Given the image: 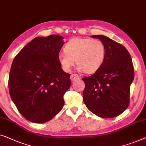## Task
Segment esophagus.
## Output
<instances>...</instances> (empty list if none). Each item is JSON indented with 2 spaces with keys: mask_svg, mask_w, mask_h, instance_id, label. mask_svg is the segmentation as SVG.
I'll return each mask as SVG.
<instances>
[{
  "mask_svg": "<svg viewBox=\"0 0 146 146\" xmlns=\"http://www.w3.org/2000/svg\"><path fill=\"white\" fill-rule=\"evenodd\" d=\"M70 78H71V80L72 81H77V80H78V79H79V75H77V74H74V73L71 74Z\"/></svg>",
  "mask_w": 146,
  "mask_h": 146,
  "instance_id": "esophagus-1",
  "label": "esophagus"
}]
</instances>
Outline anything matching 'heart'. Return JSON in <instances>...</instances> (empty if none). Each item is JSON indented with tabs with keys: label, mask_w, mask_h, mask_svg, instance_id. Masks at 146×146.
Listing matches in <instances>:
<instances>
[{
	"label": "heart",
	"mask_w": 146,
	"mask_h": 146,
	"mask_svg": "<svg viewBox=\"0 0 146 146\" xmlns=\"http://www.w3.org/2000/svg\"><path fill=\"white\" fill-rule=\"evenodd\" d=\"M64 52L59 53L57 59L65 71H70L76 60L79 71L93 73L101 66L106 56L104 43L89 38L71 39L65 45Z\"/></svg>",
	"instance_id": "b5f03b06"
}]
</instances>
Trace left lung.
I'll return each instance as SVG.
<instances>
[{
  "label": "left lung",
  "instance_id": "1",
  "mask_svg": "<svg viewBox=\"0 0 146 146\" xmlns=\"http://www.w3.org/2000/svg\"><path fill=\"white\" fill-rule=\"evenodd\" d=\"M105 45L104 62L93 75L84 77L83 101L90 111L104 118L122 114L129 106L134 78L130 53L124 46L102 35L92 36Z\"/></svg>",
  "mask_w": 146,
  "mask_h": 146
}]
</instances>
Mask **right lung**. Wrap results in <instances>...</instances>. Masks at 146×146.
<instances>
[{"label":"right lung","instance_id":"right-lung-1","mask_svg":"<svg viewBox=\"0 0 146 146\" xmlns=\"http://www.w3.org/2000/svg\"><path fill=\"white\" fill-rule=\"evenodd\" d=\"M58 35L36 37L14 57L9 73L12 101L26 120L48 122L64 105L71 86L70 74L63 71L57 56L65 43Z\"/></svg>","mask_w":146,"mask_h":146}]
</instances>
